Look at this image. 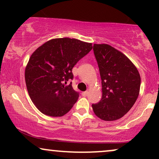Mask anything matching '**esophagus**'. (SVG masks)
Instances as JSON below:
<instances>
[{
	"label": "esophagus",
	"instance_id": "34e87169",
	"mask_svg": "<svg viewBox=\"0 0 159 159\" xmlns=\"http://www.w3.org/2000/svg\"><path fill=\"white\" fill-rule=\"evenodd\" d=\"M88 93H89L88 91H85V92L82 93V96H87V95H88Z\"/></svg>",
	"mask_w": 159,
	"mask_h": 159
}]
</instances>
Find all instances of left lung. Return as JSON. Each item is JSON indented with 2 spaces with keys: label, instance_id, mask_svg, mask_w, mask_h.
Returning a JSON list of instances; mask_svg holds the SVG:
<instances>
[{
  "label": "left lung",
  "instance_id": "obj_1",
  "mask_svg": "<svg viewBox=\"0 0 159 159\" xmlns=\"http://www.w3.org/2000/svg\"><path fill=\"white\" fill-rule=\"evenodd\" d=\"M93 52L102 79V96L92 105L94 114L105 121L119 120L138 97L140 76L125 54L107 44H94Z\"/></svg>",
  "mask_w": 159,
  "mask_h": 159
}]
</instances>
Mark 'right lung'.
<instances>
[{
    "label": "right lung",
    "instance_id": "1",
    "mask_svg": "<svg viewBox=\"0 0 159 159\" xmlns=\"http://www.w3.org/2000/svg\"><path fill=\"white\" fill-rule=\"evenodd\" d=\"M92 48V43L65 37L49 40L33 53L25 68V83L40 112L62 116L71 110L79 93L72 82L65 84L73 78L74 66Z\"/></svg>",
    "mask_w": 159,
    "mask_h": 159
}]
</instances>
